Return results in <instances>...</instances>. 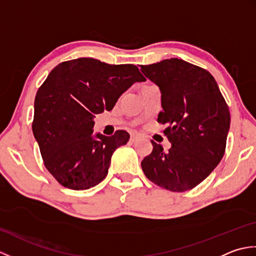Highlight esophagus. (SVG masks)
I'll return each instance as SVG.
<instances>
[{
    "label": "esophagus",
    "mask_w": 256,
    "mask_h": 256,
    "mask_svg": "<svg viewBox=\"0 0 256 256\" xmlns=\"http://www.w3.org/2000/svg\"><path fill=\"white\" fill-rule=\"evenodd\" d=\"M138 138V133H131V136H130V140H131V142H135Z\"/></svg>",
    "instance_id": "obj_1"
}]
</instances>
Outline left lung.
I'll use <instances>...</instances> for the list:
<instances>
[{"label":"left lung","mask_w":256,"mask_h":256,"mask_svg":"<svg viewBox=\"0 0 256 256\" xmlns=\"http://www.w3.org/2000/svg\"><path fill=\"white\" fill-rule=\"evenodd\" d=\"M160 86L162 111L157 122L167 124L172 143L165 153L152 140L153 150L140 162L150 182L175 192L204 182L224 155L230 111L214 78L206 69L170 58L140 66Z\"/></svg>","instance_id":"8db88e82"}]
</instances>
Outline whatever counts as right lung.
I'll list each match as a JSON object with an SVG mask.
<instances>
[{"mask_svg":"<svg viewBox=\"0 0 256 256\" xmlns=\"http://www.w3.org/2000/svg\"><path fill=\"white\" fill-rule=\"evenodd\" d=\"M145 78L134 64H108L94 58L64 62L38 89L32 128L44 165L64 187L86 190L108 175L111 157L130 135L94 136L96 114L110 111L134 82Z\"/></svg>","mask_w":256,"mask_h":256,"instance_id":"1","label":"right lung"}]
</instances>
